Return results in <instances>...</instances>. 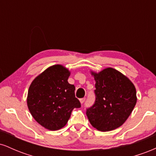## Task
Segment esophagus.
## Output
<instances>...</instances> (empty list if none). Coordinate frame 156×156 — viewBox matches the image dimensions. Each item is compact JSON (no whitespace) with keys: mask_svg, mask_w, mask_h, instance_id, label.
<instances>
[{"mask_svg":"<svg viewBox=\"0 0 156 156\" xmlns=\"http://www.w3.org/2000/svg\"><path fill=\"white\" fill-rule=\"evenodd\" d=\"M85 100H86V98H81V99H80V103H83L84 102H85Z\"/></svg>","mask_w":156,"mask_h":156,"instance_id":"1","label":"esophagus"}]
</instances>
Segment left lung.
Masks as SVG:
<instances>
[{
	"label": "left lung",
	"mask_w": 156,
	"mask_h": 156,
	"mask_svg": "<svg viewBox=\"0 0 156 156\" xmlns=\"http://www.w3.org/2000/svg\"><path fill=\"white\" fill-rule=\"evenodd\" d=\"M95 80L96 99L87 109L91 125L100 131H110L120 127L133 112L136 91L128 77L112 67L99 73L91 71Z\"/></svg>",
	"instance_id": "8db88e82"
}]
</instances>
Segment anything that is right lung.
<instances>
[{
    "label": "right lung",
    "mask_w": 156,
    "mask_h": 156,
    "mask_svg": "<svg viewBox=\"0 0 156 156\" xmlns=\"http://www.w3.org/2000/svg\"><path fill=\"white\" fill-rule=\"evenodd\" d=\"M70 72L64 66L55 64L47 68L31 82L27 105L32 117L50 130L66 125L75 108L80 103L75 96V87L68 83Z\"/></svg>",
    "instance_id": "add662e5"
}]
</instances>
